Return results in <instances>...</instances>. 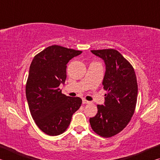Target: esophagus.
Instances as JSON below:
<instances>
[{
  "mask_svg": "<svg viewBox=\"0 0 160 160\" xmlns=\"http://www.w3.org/2000/svg\"><path fill=\"white\" fill-rule=\"evenodd\" d=\"M82 103H83V104H90V102H89V101H88V100L83 99H82Z\"/></svg>",
  "mask_w": 160,
  "mask_h": 160,
  "instance_id": "obj_1",
  "label": "esophagus"
}]
</instances>
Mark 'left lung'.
<instances>
[{"instance_id":"left-lung-1","label":"left lung","mask_w":160,"mask_h":160,"mask_svg":"<svg viewBox=\"0 0 160 160\" xmlns=\"http://www.w3.org/2000/svg\"><path fill=\"white\" fill-rule=\"evenodd\" d=\"M106 66L102 85L107 92L104 105H97L98 112L90 118L97 134L110 138L128 125L133 115L138 97L136 75L131 63L115 49L92 50Z\"/></svg>"}]
</instances>
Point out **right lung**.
<instances>
[{"mask_svg":"<svg viewBox=\"0 0 160 160\" xmlns=\"http://www.w3.org/2000/svg\"><path fill=\"white\" fill-rule=\"evenodd\" d=\"M81 53L53 45L38 53L32 61L26 84L27 100L34 122L48 135L63 133L82 104L80 97L65 95L59 88L66 79L67 63Z\"/></svg>","mask_w":160,"mask_h":160,"instance_id":"add662e5","label":"right lung"}]
</instances>
